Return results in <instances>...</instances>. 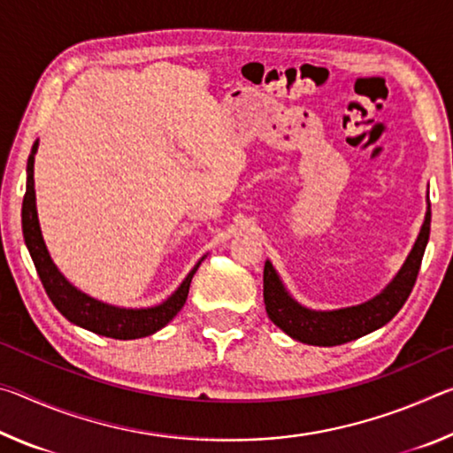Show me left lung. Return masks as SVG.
Instances as JSON below:
<instances>
[{"label": "left lung", "mask_w": 453, "mask_h": 453, "mask_svg": "<svg viewBox=\"0 0 453 453\" xmlns=\"http://www.w3.org/2000/svg\"><path fill=\"white\" fill-rule=\"evenodd\" d=\"M429 221H432V210L427 211L424 224L418 234V240L413 243L410 256L405 257L400 272L394 275V280L383 288L378 296L364 303L349 305L340 310H310L302 305L288 288L283 286L280 273L275 272L270 259H265L264 265V303L267 318H270L281 332L289 337L310 343V346H340L351 340H357L370 332H375L381 326H386L411 294L413 283H416L421 257H424L426 245L429 240Z\"/></svg>", "instance_id": "1"}]
</instances>
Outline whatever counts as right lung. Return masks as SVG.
<instances>
[{"label": "right lung", "instance_id": "right-lung-1", "mask_svg": "<svg viewBox=\"0 0 453 453\" xmlns=\"http://www.w3.org/2000/svg\"><path fill=\"white\" fill-rule=\"evenodd\" d=\"M37 145H40V142L34 143L32 153L27 157V181L24 205H21V229H24V240L29 256L34 259L37 275H40L45 294L50 296L51 303L72 324L89 329V332L97 335L113 337V340H137V337L159 332L183 308V303L188 300L191 278H194V273L197 272V267L203 262L205 256L191 267L186 280L180 283V288L167 300L157 305H151V308H119V305L99 302L96 297L88 296L86 291L78 289L58 270V265L53 264L48 245H45L42 235L34 188V162Z\"/></svg>", "mask_w": 453, "mask_h": 453}]
</instances>
